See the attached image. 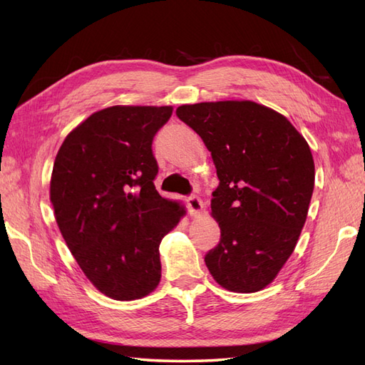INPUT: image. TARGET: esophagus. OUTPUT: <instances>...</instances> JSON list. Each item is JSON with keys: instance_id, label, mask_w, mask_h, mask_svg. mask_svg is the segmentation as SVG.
<instances>
[{"instance_id": "34e87169", "label": "esophagus", "mask_w": 365, "mask_h": 365, "mask_svg": "<svg viewBox=\"0 0 365 365\" xmlns=\"http://www.w3.org/2000/svg\"><path fill=\"white\" fill-rule=\"evenodd\" d=\"M187 205H189V210H190V213H193V215H196V213H200L201 210H202V201H201V197L200 196H189L187 197Z\"/></svg>"}]
</instances>
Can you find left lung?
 I'll return each mask as SVG.
<instances>
[{"mask_svg": "<svg viewBox=\"0 0 365 365\" xmlns=\"http://www.w3.org/2000/svg\"><path fill=\"white\" fill-rule=\"evenodd\" d=\"M176 115L212 152L219 178L212 215L219 244L205 254L225 289L256 292L292 254L306 222L315 165L289 120L254 102L182 105Z\"/></svg>", "mask_w": 365, "mask_h": 365, "instance_id": "obj_1", "label": "left lung"}]
</instances>
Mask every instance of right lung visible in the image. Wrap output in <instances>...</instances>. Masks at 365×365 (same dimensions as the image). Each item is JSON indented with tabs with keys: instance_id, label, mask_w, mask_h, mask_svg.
<instances>
[{
	"instance_id": "right-lung-1",
	"label": "right lung",
	"mask_w": 365,
	"mask_h": 365,
	"mask_svg": "<svg viewBox=\"0 0 365 365\" xmlns=\"http://www.w3.org/2000/svg\"><path fill=\"white\" fill-rule=\"evenodd\" d=\"M170 106H111L88 117L63 140L53 165L50 200L76 262L102 294L141 298L161 279L160 244L182 207L153 180V137Z\"/></svg>"
}]
</instances>
